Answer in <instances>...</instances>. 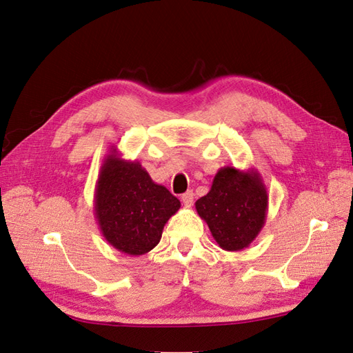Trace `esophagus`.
I'll list each match as a JSON object with an SVG mask.
<instances>
[{
  "label": "esophagus",
  "instance_id": "34e87169",
  "mask_svg": "<svg viewBox=\"0 0 353 353\" xmlns=\"http://www.w3.org/2000/svg\"><path fill=\"white\" fill-rule=\"evenodd\" d=\"M193 199H195V193H193V190H188L186 193H183V195H181V202H183L186 207L192 205Z\"/></svg>",
  "mask_w": 353,
  "mask_h": 353
}]
</instances>
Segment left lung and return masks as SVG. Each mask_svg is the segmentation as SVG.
<instances>
[{"instance_id": "obj_1", "label": "left lung", "mask_w": 353, "mask_h": 353, "mask_svg": "<svg viewBox=\"0 0 353 353\" xmlns=\"http://www.w3.org/2000/svg\"><path fill=\"white\" fill-rule=\"evenodd\" d=\"M199 217L224 251L237 252L251 245L263 230L268 193L258 170L221 167L210 192L195 202Z\"/></svg>"}]
</instances>
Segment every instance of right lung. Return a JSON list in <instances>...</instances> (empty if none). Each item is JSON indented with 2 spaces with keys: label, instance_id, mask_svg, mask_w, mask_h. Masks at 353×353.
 I'll use <instances>...</instances> for the list:
<instances>
[{
  "label": "right lung",
  "instance_id": "add662e5",
  "mask_svg": "<svg viewBox=\"0 0 353 353\" xmlns=\"http://www.w3.org/2000/svg\"><path fill=\"white\" fill-rule=\"evenodd\" d=\"M180 201L148 174L139 161L123 160L114 146L102 161L94 196V212L105 241L133 256L154 249Z\"/></svg>",
  "mask_w": 353,
  "mask_h": 353
}]
</instances>
